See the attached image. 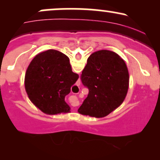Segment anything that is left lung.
<instances>
[{
  "label": "left lung",
  "instance_id": "obj_1",
  "mask_svg": "<svg viewBox=\"0 0 160 160\" xmlns=\"http://www.w3.org/2000/svg\"><path fill=\"white\" fill-rule=\"evenodd\" d=\"M80 78L89 89L78 109L82 115L106 117L123 102L127 94V67L122 58L112 51L103 49L90 55Z\"/></svg>",
  "mask_w": 160,
  "mask_h": 160
}]
</instances>
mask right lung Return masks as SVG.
I'll list each match as a JSON object with an SVG mask.
<instances>
[{
	"label": "right lung",
	"mask_w": 160,
	"mask_h": 160,
	"mask_svg": "<svg viewBox=\"0 0 160 160\" xmlns=\"http://www.w3.org/2000/svg\"><path fill=\"white\" fill-rule=\"evenodd\" d=\"M78 78L72 71L68 57L49 49L31 62L25 73V87L29 99L43 113H68L70 107L65 98Z\"/></svg>",
	"instance_id": "1"
}]
</instances>
